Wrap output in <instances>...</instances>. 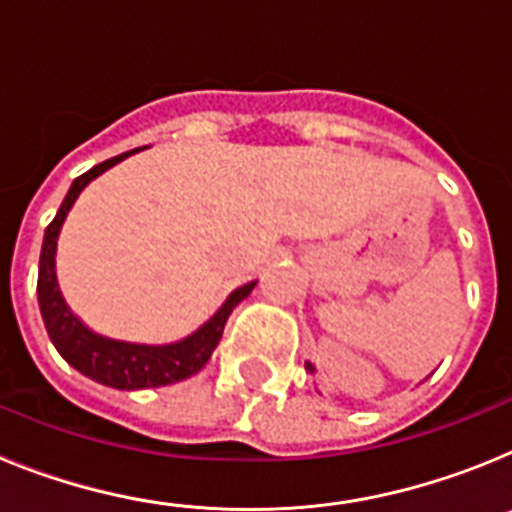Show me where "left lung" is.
Wrapping results in <instances>:
<instances>
[{"label": "left lung", "instance_id": "left-lung-1", "mask_svg": "<svg viewBox=\"0 0 512 512\" xmlns=\"http://www.w3.org/2000/svg\"><path fill=\"white\" fill-rule=\"evenodd\" d=\"M305 369H307V372H310V374H315V366H312L310 361H305Z\"/></svg>", "mask_w": 512, "mask_h": 512}]
</instances>
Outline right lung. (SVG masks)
Segmentation results:
<instances>
[{
	"instance_id": "right-lung-1",
	"label": "right lung",
	"mask_w": 512,
	"mask_h": 512,
	"mask_svg": "<svg viewBox=\"0 0 512 512\" xmlns=\"http://www.w3.org/2000/svg\"><path fill=\"white\" fill-rule=\"evenodd\" d=\"M138 151L140 148L120 153L115 158H107L104 164H97L87 174L74 179L69 194L63 197L61 207H58L56 217H53V223L45 228L38 269L40 315H43L45 330H48V336H51L58 354L84 377L94 379V382L104 384V387H115V390L125 392L166 387V384L182 382V379H189L192 374L200 372L202 366L210 361L220 338H223V328L228 323V315L233 312V307L241 300H246L251 295V289L256 287V282H248L243 287L233 289L228 300L217 307L215 315L207 323H202L194 333H189L182 341L158 343V346L107 338L89 328L84 320H79L76 312H71V307L63 300L56 277L58 235H61L63 223H66V215H69L71 207L79 200V194L84 192L87 184H92L97 176H102L104 171L112 169V166H117L120 161H125V158Z\"/></svg>"
}]
</instances>
